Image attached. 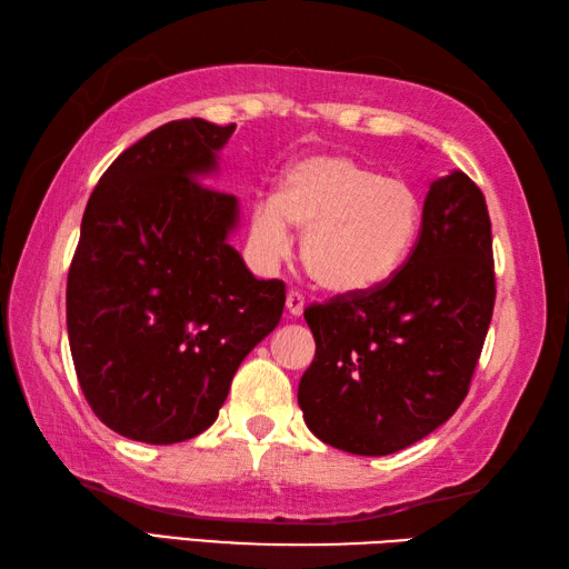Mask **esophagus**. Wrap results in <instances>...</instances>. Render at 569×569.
Listing matches in <instances>:
<instances>
[{"label":"esophagus","instance_id":"esophagus-1","mask_svg":"<svg viewBox=\"0 0 569 569\" xmlns=\"http://www.w3.org/2000/svg\"><path fill=\"white\" fill-rule=\"evenodd\" d=\"M303 308H306V296L303 293H298V291H291L286 296V310L291 312V316H300V312H303Z\"/></svg>","mask_w":569,"mask_h":569}]
</instances>
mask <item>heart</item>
Wrapping results in <instances>:
<instances>
[{
	"instance_id": "heart-1",
	"label": "heart",
	"mask_w": 569,
	"mask_h": 569,
	"mask_svg": "<svg viewBox=\"0 0 569 569\" xmlns=\"http://www.w3.org/2000/svg\"><path fill=\"white\" fill-rule=\"evenodd\" d=\"M303 229V263L330 293L379 288L401 269L420 229V200L406 180L383 178L347 153H310L286 168L273 200H259L249 247L263 266L291 251V229Z\"/></svg>"
}]
</instances>
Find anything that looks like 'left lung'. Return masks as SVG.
Here are the masks:
<instances>
[{
    "label": "left lung",
    "mask_w": 569,
    "mask_h": 569,
    "mask_svg": "<svg viewBox=\"0 0 569 569\" xmlns=\"http://www.w3.org/2000/svg\"><path fill=\"white\" fill-rule=\"evenodd\" d=\"M493 298L487 200L452 171L432 180L420 237L389 281L306 308L316 359L298 403L310 432L381 457L440 428L469 391Z\"/></svg>",
    "instance_id": "8db88e82"
}]
</instances>
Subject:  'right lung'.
<instances>
[{"label":"right lung","mask_w":569,"mask_h":569,"mask_svg":"<svg viewBox=\"0 0 569 569\" xmlns=\"http://www.w3.org/2000/svg\"><path fill=\"white\" fill-rule=\"evenodd\" d=\"M234 124L178 119L119 153L94 186L68 271L80 389L107 428L171 445L217 420L241 359L281 320L227 237L239 202L202 178Z\"/></svg>","instance_id":"1"}]
</instances>
